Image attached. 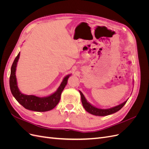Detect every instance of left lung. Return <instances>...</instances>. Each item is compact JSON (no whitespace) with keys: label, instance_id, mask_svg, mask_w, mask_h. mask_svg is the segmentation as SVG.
I'll return each instance as SVG.
<instances>
[{"label":"left lung","instance_id":"1","mask_svg":"<svg viewBox=\"0 0 149 149\" xmlns=\"http://www.w3.org/2000/svg\"><path fill=\"white\" fill-rule=\"evenodd\" d=\"M79 93L81 94V102L83 104V106L85 109V110L87 112H89L90 114L95 115V116H107V115L115 113V112L119 111L121 108L125 105L126 102H127V101H126L122 103L121 104H119V105L117 106L116 107H112V108H111V109H98V108H96L95 107L93 106L91 104H90L88 102H87L83 94L81 91H79Z\"/></svg>","mask_w":149,"mask_h":149}]
</instances>
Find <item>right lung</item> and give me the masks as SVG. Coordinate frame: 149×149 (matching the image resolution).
<instances>
[{"label": "right lung", "mask_w": 149, "mask_h": 149, "mask_svg": "<svg viewBox=\"0 0 149 149\" xmlns=\"http://www.w3.org/2000/svg\"><path fill=\"white\" fill-rule=\"evenodd\" d=\"M19 56L20 53L15 58L11 67L9 82L10 91L13 96L26 109L37 112H45L53 109L59 102L61 93L66 85L68 79L70 75L66 76L57 91L50 96L45 97H39L33 95H25L20 92L17 85L15 71Z\"/></svg>", "instance_id": "right-lung-1"}]
</instances>
